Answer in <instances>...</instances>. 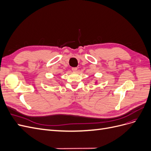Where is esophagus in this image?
<instances>
[{"label":"esophagus","instance_id":"obj_1","mask_svg":"<svg viewBox=\"0 0 151 151\" xmlns=\"http://www.w3.org/2000/svg\"><path fill=\"white\" fill-rule=\"evenodd\" d=\"M72 71L73 72H77V68H76V67H74V68H72Z\"/></svg>","mask_w":151,"mask_h":151}]
</instances>
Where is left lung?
I'll list each match as a JSON object with an SVG mask.
<instances>
[{
    "label": "left lung",
    "instance_id": "1",
    "mask_svg": "<svg viewBox=\"0 0 151 151\" xmlns=\"http://www.w3.org/2000/svg\"><path fill=\"white\" fill-rule=\"evenodd\" d=\"M98 83V81H96V82H95V84H96Z\"/></svg>",
    "mask_w": 151,
    "mask_h": 151
}]
</instances>
